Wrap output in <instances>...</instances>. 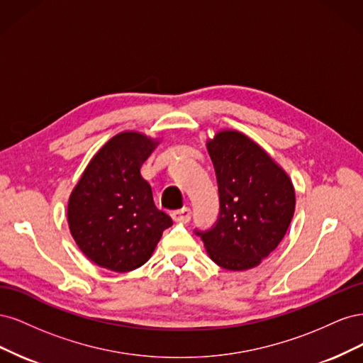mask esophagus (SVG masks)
<instances>
[{
    "mask_svg": "<svg viewBox=\"0 0 363 363\" xmlns=\"http://www.w3.org/2000/svg\"><path fill=\"white\" fill-rule=\"evenodd\" d=\"M191 215H192V212H191V208H188V207H183V208H180V211H175V212L171 213L174 221L175 223H182V224L189 223L191 221Z\"/></svg>",
    "mask_w": 363,
    "mask_h": 363,
    "instance_id": "obj_1",
    "label": "esophagus"
}]
</instances>
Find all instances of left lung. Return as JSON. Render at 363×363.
Returning a JSON list of instances; mask_svg holds the SVG:
<instances>
[{
    "label": "left lung",
    "mask_w": 363,
    "mask_h": 363,
    "mask_svg": "<svg viewBox=\"0 0 363 363\" xmlns=\"http://www.w3.org/2000/svg\"><path fill=\"white\" fill-rule=\"evenodd\" d=\"M206 147L212 159L219 218L196 232L218 267L247 271L279 247L295 212V188L280 164L238 130H219Z\"/></svg>",
    "instance_id": "left-lung-1"
}]
</instances>
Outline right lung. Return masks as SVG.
I'll use <instances>...</instances> for the list:
<instances>
[{"mask_svg": "<svg viewBox=\"0 0 363 363\" xmlns=\"http://www.w3.org/2000/svg\"><path fill=\"white\" fill-rule=\"evenodd\" d=\"M160 144L139 131H121L96 151L68 201L77 247L95 265L128 272L144 265L172 219L152 200L140 168Z\"/></svg>", "mask_w": 363, "mask_h": 363, "instance_id": "right-lung-1", "label": "right lung"}]
</instances>
